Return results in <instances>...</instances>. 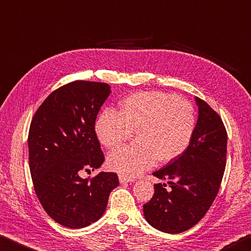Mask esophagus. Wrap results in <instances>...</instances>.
I'll return each instance as SVG.
<instances>
[{
    "label": "esophagus",
    "mask_w": 251,
    "mask_h": 251,
    "mask_svg": "<svg viewBox=\"0 0 251 251\" xmlns=\"http://www.w3.org/2000/svg\"><path fill=\"white\" fill-rule=\"evenodd\" d=\"M119 181L120 183H131V182H134L133 178H130V177H126L125 175H119Z\"/></svg>",
    "instance_id": "1"
}]
</instances>
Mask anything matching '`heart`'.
<instances>
[{"label": "heart", "instance_id": "b5f03b06", "mask_svg": "<svg viewBox=\"0 0 251 251\" xmlns=\"http://www.w3.org/2000/svg\"><path fill=\"white\" fill-rule=\"evenodd\" d=\"M196 116L188 101L161 91L138 92L120 102L119 113L104 109L95 122L99 142L108 149L122 146L138 132L137 146L110 153V170L133 177L156 163H170L181 156L195 132Z\"/></svg>", "mask_w": 251, "mask_h": 251}]
</instances>
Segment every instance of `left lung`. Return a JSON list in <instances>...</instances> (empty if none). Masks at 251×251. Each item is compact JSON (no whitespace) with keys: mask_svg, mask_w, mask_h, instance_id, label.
Masks as SVG:
<instances>
[{"mask_svg":"<svg viewBox=\"0 0 251 251\" xmlns=\"http://www.w3.org/2000/svg\"><path fill=\"white\" fill-rule=\"evenodd\" d=\"M199 107L195 132L187 150L153 173L166 184H154V195L143 205L147 222L155 229L179 234L205 216L221 186L226 166L227 132L221 117L195 97Z\"/></svg>","mask_w":251,"mask_h":251,"instance_id":"8db88e82","label":"left lung"}]
</instances>
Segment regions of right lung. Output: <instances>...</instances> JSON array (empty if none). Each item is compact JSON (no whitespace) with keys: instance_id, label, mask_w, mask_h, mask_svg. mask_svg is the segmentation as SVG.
<instances>
[{"instance_id":"add662e5","label":"right lung","mask_w":251,"mask_h":251,"mask_svg":"<svg viewBox=\"0 0 251 251\" xmlns=\"http://www.w3.org/2000/svg\"><path fill=\"white\" fill-rule=\"evenodd\" d=\"M111 92L108 83L77 80L52 91L35 112L28 133L29 170L45 212L67 228H83L102 216L118 175L100 172L104 156L95 132L101 105Z\"/></svg>"}]
</instances>
